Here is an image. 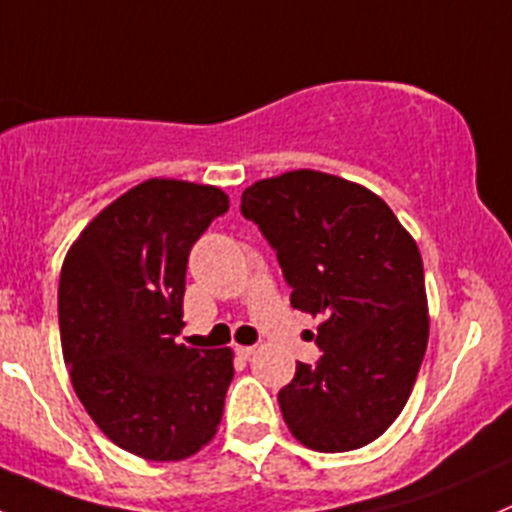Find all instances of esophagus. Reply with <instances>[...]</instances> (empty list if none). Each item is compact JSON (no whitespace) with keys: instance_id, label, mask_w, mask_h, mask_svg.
I'll return each instance as SVG.
<instances>
[{"instance_id":"esophagus-1","label":"esophagus","mask_w":512,"mask_h":512,"mask_svg":"<svg viewBox=\"0 0 512 512\" xmlns=\"http://www.w3.org/2000/svg\"><path fill=\"white\" fill-rule=\"evenodd\" d=\"M236 354L241 359H251L256 354V347H236Z\"/></svg>"}]
</instances>
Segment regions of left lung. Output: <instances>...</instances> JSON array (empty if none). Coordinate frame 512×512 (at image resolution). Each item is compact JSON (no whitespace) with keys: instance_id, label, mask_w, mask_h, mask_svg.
Listing matches in <instances>:
<instances>
[{"instance_id":"obj_1","label":"left lung","mask_w":512,"mask_h":512,"mask_svg":"<svg viewBox=\"0 0 512 512\" xmlns=\"http://www.w3.org/2000/svg\"><path fill=\"white\" fill-rule=\"evenodd\" d=\"M241 213L274 246L291 306L321 316L324 354L279 392L291 435L316 452L369 445L405 410L430 337L415 238L377 193L321 170L256 180Z\"/></svg>"}]
</instances>
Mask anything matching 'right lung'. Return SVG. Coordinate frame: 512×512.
<instances>
[{"mask_svg":"<svg viewBox=\"0 0 512 512\" xmlns=\"http://www.w3.org/2000/svg\"><path fill=\"white\" fill-rule=\"evenodd\" d=\"M228 211L216 186L150 178L102 208L60 274V339L97 427L155 462L196 455L218 432L233 352L178 344L188 253Z\"/></svg>","mask_w":512,"mask_h":512,"instance_id":"obj_1","label":"right lung"}]
</instances>
